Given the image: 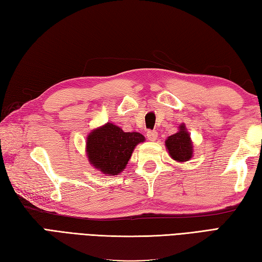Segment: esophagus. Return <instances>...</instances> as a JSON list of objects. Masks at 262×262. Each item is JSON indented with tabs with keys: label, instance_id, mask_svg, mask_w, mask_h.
<instances>
[{
	"label": "esophagus",
	"instance_id": "obj_1",
	"mask_svg": "<svg viewBox=\"0 0 262 262\" xmlns=\"http://www.w3.org/2000/svg\"><path fill=\"white\" fill-rule=\"evenodd\" d=\"M147 138L151 141H155L157 139V132L155 130H150L147 132Z\"/></svg>",
	"mask_w": 262,
	"mask_h": 262
}]
</instances>
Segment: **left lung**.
<instances>
[{"instance_id":"obj_1","label":"left lung","mask_w":262,"mask_h":262,"mask_svg":"<svg viewBox=\"0 0 262 262\" xmlns=\"http://www.w3.org/2000/svg\"><path fill=\"white\" fill-rule=\"evenodd\" d=\"M165 147L169 150L170 156L177 162H187L192 157V142L190 135L187 131L185 124L179 126V131L174 135L167 137Z\"/></svg>"}]
</instances>
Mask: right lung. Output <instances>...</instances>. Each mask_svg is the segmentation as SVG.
I'll return each instance as SVG.
<instances>
[{
  "instance_id": "right-lung-1",
  "label": "right lung",
  "mask_w": 262,
  "mask_h": 262,
  "mask_svg": "<svg viewBox=\"0 0 262 262\" xmlns=\"http://www.w3.org/2000/svg\"><path fill=\"white\" fill-rule=\"evenodd\" d=\"M144 141L141 133L124 132L113 123H106L89 133L86 155L90 164L103 174L116 176L125 169L135 147Z\"/></svg>"
}]
</instances>
